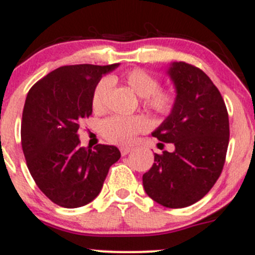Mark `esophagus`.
<instances>
[{"instance_id": "34e87169", "label": "esophagus", "mask_w": 255, "mask_h": 255, "mask_svg": "<svg viewBox=\"0 0 255 255\" xmlns=\"http://www.w3.org/2000/svg\"><path fill=\"white\" fill-rule=\"evenodd\" d=\"M131 151H132V147H128V146H123V147H120V152H122L123 156L128 155Z\"/></svg>"}]
</instances>
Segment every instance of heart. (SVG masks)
<instances>
[{
	"mask_svg": "<svg viewBox=\"0 0 255 255\" xmlns=\"http://www.w3.org/2000/svg\"><path fill=\"white\" fill-rule=\"evenodd\" d=\"M114 80V79H112ZM122 82L137 97L143 98V105L160 115H166L172 110L175 97L171 92L158 89V80L153 75L141 68L128 70L122 78ZM110 89V80L102 79L95 87L92 97V107L95 112L104 109L108 93ZM150 122L142 115L136 117H120L114 115L103 120L100 132L107 140L114 143L127 145L135 138L138 132L147 130Z\"/></svg>",
	"mask_w": 255,
	"mask_h": 255,
	"instance_id": "1",
	"label": "heart"
}]
</instances>
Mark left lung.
Instances as JSON below:
<instances>
[{
	"mask_svg": "<svg viewBox=\"0 0 255 255\" xmlns=\"http://www.w3.org/2000/svg\"><path fill=\"white\" fill-rule=\"evenodd\" d=\"M176 89L170 115L152 132L175 151L155 153L143 173L145 192L167 208H183L205 197L218 180L229 141V120L221 93L203 70L185 62L167 69Z\"/></svg>",
	"mask_w": 255,
	"mask_h": 255,
	"instance_id": "obj_1",
	"label": "left lung"
}]
</instances>
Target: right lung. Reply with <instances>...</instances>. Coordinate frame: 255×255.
<instances>
[{
    "mask_svg": "<svg viewBox=\"0 0 255 255\" xmlns=\"http://www.w3.org/2000/svg\"><path fill=\"white\" fill-rule=\"evenodd\" d=\"M119 67L77 64L53 70L29 89L21 140L27 166L39 190L55 205L77 208L100 193L119 148L80 147L79 124L92 115V97L103 75Z\"/></svg>",
    "mask_w": 255,
    "mask_h": 255,
    "instance_id": "add662e5",
    "label": "right lung"
}]
</instances>
